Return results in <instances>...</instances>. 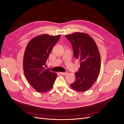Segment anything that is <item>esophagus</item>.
<instances>
[{"instance_id":"obj_1","label":"esophagus","mask_w":124,"mask_h":124,"mask_svg":"<svg viewBox=\"0 0 124 124\" xmlns=\"http://www.w3.org/2000/svg\"><path fill=\"white\" fill-rule=\"evenodd\" d=\"M60 73V74L62 75H66L67 74V72H65V73H64V72H61V73Z\"/></svg>"}]
</instances>
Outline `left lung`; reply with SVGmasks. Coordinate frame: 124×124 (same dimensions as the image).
Instances as JSON below:
<instances>
[{
    "instance_id": "obj_1",
    "label": "left lung",
    "mask_w": 124,
    "mask_h": 124,
    "mask_svg": "<svg viewBox=\"0 0 124 124\" xmlns=\"http://www.w3.org/2000/svg\"><path fill=\"white\" fill-rule=\"evenodd\" d=\"M73 47L74 57L80 61L76 73V80L70 86L79 92L89 90L96 80L100 73L101 60L94 39L85 33L76 32L65 35Z\"/></svg>"
}]
</instances>
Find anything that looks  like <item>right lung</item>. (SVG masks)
Here are the masks:
<instances>
[{
  "instance_id": "right-lung-1",
  "label": "right lung",
  "mask_w": 124,
  "mask_h": 124,
  "mask_svg": "<svg viewBox=\"0 0 124 124\" xmlns=\"http://www.w3.org/2000/svg\"><path fill=\"white\" fill-rule=\"evenodd\" d=\"M61 35L43 34L28 44L23 56V67L28 81L39 93L50 90L57 78L56 73L45 69L49 55Z\"/></svg>"
}]
</instances>
